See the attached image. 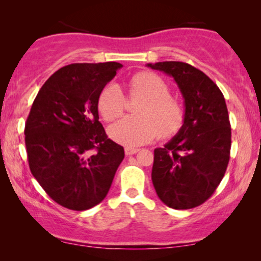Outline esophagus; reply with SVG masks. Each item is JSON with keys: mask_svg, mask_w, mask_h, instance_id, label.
<instances>
[{"mask_svg": "<svg viewBox=\"0 0 261 261\" xmlns=\"http://www.w3.org/2000/svg\"><path fill=\"white\" fill-rule=\"evenodd\" d=\"M138 152H139L138 148H132V147H126V148H124V153H126V155L135 154V153H138Z\"/></svg>", "mask_w": 261, "mask_h": 261, "instance_id": "obj_1", "label": "esophagus"}]
</instances>
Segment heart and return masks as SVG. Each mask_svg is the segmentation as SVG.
<instances>
[{
    "instance_id": "b5f03b06",
    "label": "heart",
    "mask_w": 261,
    "mask_h": 261,
    "mask_svg": "<svg viewBox=\"0 0 261 261\" xmlns=\"http://www.w3.org/2000/svg\"><path fill=\"white\" fill-rule=\"evenodd\" d=\"M130 97L142 98L135 107V116H126L108 128L109 138L127 147L144 145L160 134L171 138L181 129L185 109L180 101L170 96V87L159 74L141 71L130 78ZM98 112L106 121L123 113L126 97L119 84L109 83L99 92Z\"/></svg>"
}]
</instances>
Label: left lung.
Masks as SVG:
<instances>
[{"label":"left lung","mask_w":261,"mask_h":261,"mask_svg":"<svg viewBox=\"0 0 261 261\" xmlns=\"http://www.w3.org/2000/svg\"><path fill=\"white\" fill-rule=\"evenodd\" d=\"M169 74L184 98L181 129L154 149L152 181L156 195L173 209L204 203L222 180L230 154L231 130L219 87L201 70L181 62L147 64Z\"/></svg>","instance_id":"obj_1"}]
</instances>
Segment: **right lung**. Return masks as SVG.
Masks as SVG:
<instances>
[{"mask_svg": "<svg viewBox=\"0 0 261 261\" xmlns=\"http://www.w3.org/2000/svg\"><path fill=\"white\" fill-rule=\"evenodd\" d=\"M120 63H74L56 71L39 90L24 126L31 172L67 209H90L108 194L124 158L98 121L99 92Z\"/></svg>", "mask_w": 261, "mask_h": 261, "instance_id": "obj_1", "label": "right lung"}]
</instances>
